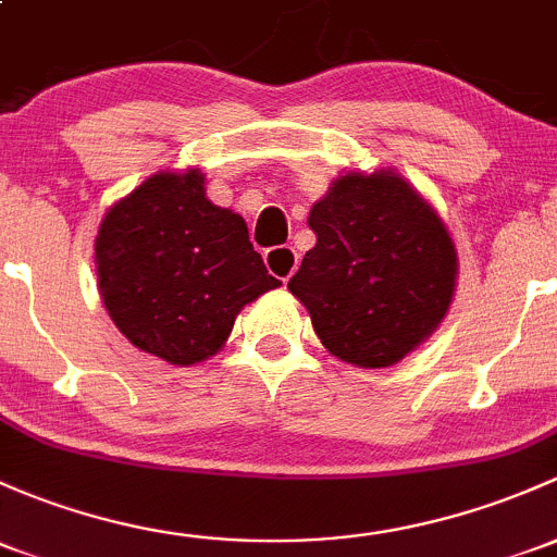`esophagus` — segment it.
Segmentation results:
<instances>
[{
  "instance_id": "esophagus-1",
  "label": "esophagus",
  "mask_w": 557,
  "mask_h": 557,
  "mask_svg": "<svg viewBox=\"0 0 557 557\" xmlns=\"http://www.w3.org/2000/svg\"><path fill=\"white\" fill-rule=\"evenodd\" d=\"M263 261H267L269 274H274L277 280L288 283L294 277V272L298 269V253L290 245H280V248H269L263 253Z\"/></svg>"
}]
</instances>
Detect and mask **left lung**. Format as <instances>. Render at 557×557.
<instances>
[{"label":"left lung","mask_w":557,"mask_h":557,"mask_svg":"<svg viewBox=\"0 0 557 557\" xmlns=\"http://www.w3.org/2000/svg\"><path fill=\"white\" fill-rule=\"evenodd\" d=\"M318 243L288 290L338 360L386 368L446 320L459 256L441 213L397 171L338 175L307 219Z\"/></svg>","instance_id":"left-lung-1"}]
</instances>
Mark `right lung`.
I'll return each instance as SVG.
<instances>
[{"label": "right lung", "mask_w": 557, "mask_h": 557, "mask_svg": "<svg viewBox=\"0 0 557 557\" xmlns=\"http://www.w3.org/2000/svg\"><path fill=\"white\" fill-rule=\"evenodd\" d=\"M103 307L122 336L171 366H197L230 338L245 304L280 288L248 224L205 195L200 168L160 171L116 200L96 237Z\"/></svg>", "instance_id": "obj_1"}]
</instances>
